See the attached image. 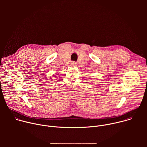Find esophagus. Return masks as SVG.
Returning <instances> with one entry per match:
<instances>
[{
	"instance_id": "esophagus-1",
	"label": "esophagus",
	"mask_w": 147,
	"mask_h": 147,
	"mask_svg": "<svg viewBox=\"0 0 147 147\" xmlns=\"http://www.w3.org/2000/svg\"><path fill=\"white\" fill-rule=\"evenodd\" d=\"M76 65H77L76 63H75V62H72V63H71V66H76Z\"/></svg>"
}]
</instances>
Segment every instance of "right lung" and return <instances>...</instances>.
I'll use <instances>...</instances> for the list:
<instances>
[{
	"mask_svg": "<svg viewBox=\"0 0 147 147\" xmlns=\"http://www.w3.org/2000/svg\"><path fill=\"white\" fill-rule=\"evenodd\" d=\"M55 77H56V76H55Z\"/></svg>",
	"mask_w": 147,
	"mask_h": 147,
	"instance_id": "1",
	"label": "right lung"
}]
</instances>
